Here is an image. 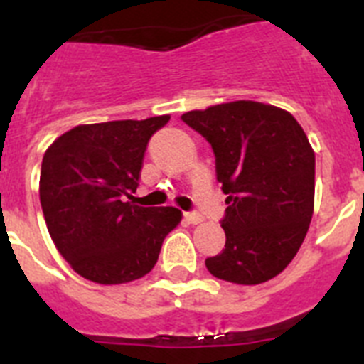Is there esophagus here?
<instances>
[{
  "instance_id": "1",
  "label": "esophagus",
  "mask_w": 364,
  "mask_h": 364,
  "mask_svg": "<svg viewBox=\"0 0 364 364\" xmlns=\"http://www.w3.org/2000/svg\"><path fill=\"white\" fill-rule=\"evenodd\" d=\"M184 218L189 222V224H198V222L204 220V218H202V215L197 213V211H186Z\"/></svg>"
}]
</instances>
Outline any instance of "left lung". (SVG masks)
<instances>
[{
    "instance_id": "1",
    "label": "left lung",
    "mask_w": 364,
    "mask_h": 364,
    "mask_svg": "<svg viewBox=\"0 0 364 364\" xmlns=\"http://www.w3.org/2000/svg\"><path fill=\"white\" fill-rule=\"evenodd\" d=\"M182 120L211 144L228 195L226 246L205 268L235 284L269 281L297 255L314 215L315 153L306 133L288 111L252 100L189 111Z\"/></svg>"
}]
</instances>
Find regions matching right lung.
Wrapping results in <instances>:
<instances>
[{
  "mask_svg": "<svg viewBox=\"0 0 364 364\" xmlns=\"http://www.w3.org/2000/svg\"><path fill=\"white\" fill-rule=\"evenodd\" d=\"M169 114L76 125L45 151L40 202L54 246L74 272L98 284L144 277L166 235L182 220L176 208H142L138 188L147 142Z\"/></svg>",
  "mask_w": 364,
  "mask_h": 364,
  "instance_id": "1",
  "label": "right lung"
}]
</instances>
